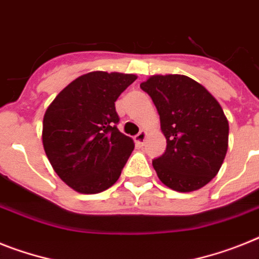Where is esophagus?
<instances>
[{
  "instance_id": "1",
  "label": "esophagus",
  "mask_w": 259,
  "mask_h": 259,
  "mask_svg": "<svg viewBox=\"0 0 259 259\" xmlns=\"http://www.w3.org/2000/svg\"><path fill=\"white\" fill-rule=\"evenodd\" d=\"M146 137H147L146 132H145V130H141L140 133L134 137V142H136L138 146H142L143 143H145V141H146Z\"/></svg>"
}]
</instances>
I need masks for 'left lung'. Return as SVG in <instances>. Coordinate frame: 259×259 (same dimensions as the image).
Wrapping results in <instances>:
<instances>
[{
  "label": "left lung",
  "mask_w": 259,
  "mask_h": 259,
  "mask_svg": "<svg viewBox=\"0 0 259 259\" xmlns=\"http://www.w3.org/2000/svg\"><path fill=\"white\" fill-rule=\"evenodd\" d=\"M151 97L167 141L153 160L164 186L192 192L208 184L221 168L228 150L229 123L207 89L184 75H154L141 82Z\"/></svg>",
  "instance_id": "obj_1"
}]
</instances>
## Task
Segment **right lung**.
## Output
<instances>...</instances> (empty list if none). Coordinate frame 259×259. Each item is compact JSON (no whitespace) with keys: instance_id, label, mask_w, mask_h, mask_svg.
<instances>
[{"instance_id":"right-lung-1","label":"right lung","mask_w":259,"mask_h":259,"mask_svg":"<svg viewBox=\"0 0 259 259\" xmlns=\"http://www.w3.org/2000/svg\"><path fill=\"white\" fill-rule=\"evenodd\" d=\"M136 79L133 73H85L69 82L46 110V155L76 192H103L118 180L134 142L117 129L114 103Z\"/></svg>"}]
</instances>
